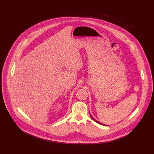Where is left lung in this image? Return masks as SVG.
Listing matches in <instances>:
<instances>
[{
  "instance_id": "1",
  "label": "left lung",
  "mask_w": 154,
  "mask_h": 154,
  "mask_svg": "<svg viewBox=\"0 0 154 154\" xmlns=\"http://www.w3.org/2000/svg\"><path fill=\"white\" fill-rule=\"evenodd\" d=\"M89 113H90V112H89ZM91 118H92V119H93V120H94L95 121V122H96L97 123H98V124H101V125H103V124H102V123H100V122H98V121H97V120H95V119H94V117H92V116L91 115ZM103 125H104V124H103Z\"/></svg>"
}]
</instances>
